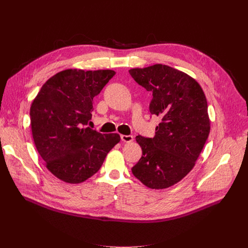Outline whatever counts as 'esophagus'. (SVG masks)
<instances>
[{"mask_svg":"<svg viewBox=\"0 0 248 248\" xmlns=\"http://www.w3.org/2000/svg\"><path fill=\"white\" fill-rule=\"evenodd\" d=\"M121 139L124 141V142H126V143H128V142H131V141L133 140V137L131 136V135H121Z\"/></svg>","mask_w":248,"mask_h":248,"instance_id":"1","label":"esophagus"}]
</instances>
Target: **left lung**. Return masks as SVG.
<instances>
[{
  "label": "left lung",
  "mask_w": 248,
  "mask_h": 248,
  "mask_svg": "<svg viewBox=\"0 0 248 248\" xmlns=\"http://www.w3.org/2000/svg\"><path fill=\"white\" fill-rule=\"evenodd\" d=\"M129 74L152 93L151 115L162 118L153 138L136 136L142 156L131 171L147 187H170L192 170L208 138L205 94L195 79L169 65L131 68Z\"/></svg>",
  "instance_id": "8db88e82"
}]
</instances>
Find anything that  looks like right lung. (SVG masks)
I'll use <instances>...</instances> for the list:
<instances>
[{"instance_id":"obj_1","label":"right lung","mask_w":248,"mask_h":248,"mask_svg":"<svg viewBox=\"0 0 248 248\" xmlns=\"http://www.w3.org/2000/svg\"><path fill=\"white\" fill-rule=\"evenodd\" d=\"M116 75L111 69H65L42 86L30 108L35 146L58 179L79 184L96 173L118 133L103 134L91 124L93 99Z\"/></svg>"}]
</instances>
